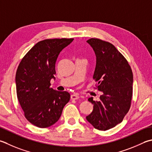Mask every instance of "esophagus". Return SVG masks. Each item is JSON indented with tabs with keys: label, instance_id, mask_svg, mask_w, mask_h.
Here are the masks:
<instances>
[{
	"label": "esophagus",
	"instance_id": "1",
	"mask_svg": "<svg viewBox=\"0 0 152 152\" xmlns=\"http://www.w3.org/2000/svg\"><path fill=\"white\" fill-rule=\"evenodd\" d=\"M71 99H73V100H76V99H79V96L77 94H74L71 95Z\"/></svg>",
	"mask_w": 152,
	"mask_h": 152
}]
</instances>
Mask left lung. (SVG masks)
Here are the masks:
<instances>
[{
  "mask_svg": "<svg viewBox=\"0 0 152 152\" xmlns=\"http://www.w3.org/2000/svg\"><path fill=\"white\" fill-rule=\"evenodd\" d=\"M96 56L93 78L103 92L100 101H88L94 109L86 119L95 129L107 130L123 121L129 112L132 96L133 74L129 62L113 45L99 39L87 41Z\"/></svg>",
  "mask_w": 152,
  "mask_h": 152,
  "instance_id": "left-lung-1",
  "label": "left lung"
}]
</instances>
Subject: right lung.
<instances>
[{"instance_id": "1", "label": "right lung", "mask_w": 152, "mask_h": 152, "mask_svg": "<svg viewBox=\"0 0 152 152\" xmlns=\"http://www.w3.org/2000/svg\"><path fill=\"white\" fill-rule=\"evenodd\" d=\"M73 38L48 39L36 43L26 53L17 68L16 93L24 116L39 128H47L61 117L70 95L50 87L55 79V63L61 50Z\"/></svg>"}]
</instances>
